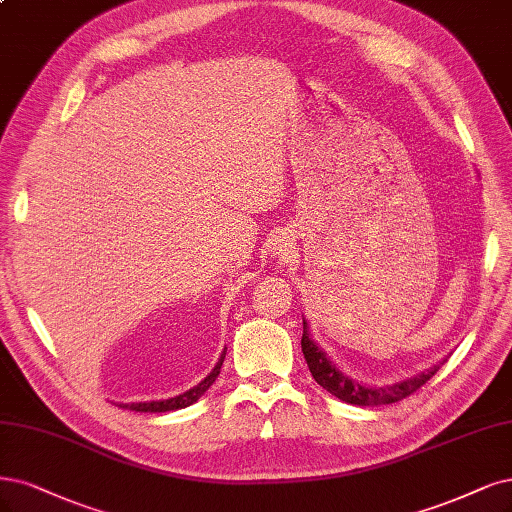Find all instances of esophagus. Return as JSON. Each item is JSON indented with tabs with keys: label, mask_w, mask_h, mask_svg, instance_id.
<instances>
[{
	"label": "esophagus",
	"mask_w": 512,
	"mask_h": 512,
	"mask_svg": "<svg viewBox=\"0 0 512 512\" xmlns=\"http://www.w3.org/2000/svg\"><path fill=\"white\" fill-rule=\"evenodd\" d=\"M273 254L275 256H286L288 254V243H275V248H273Z\"/></svg>",
	"instance_id": "34e87169"
}]
</instances>
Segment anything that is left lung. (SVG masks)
<instances>
[{
	"mask_svg": "<svg viewBox=\"0 0 512 512\" xmlns=\"http://www.w3.org/2000/svg\"><path fill=\"white\" fill-rule=\"evenodd\" d=\"M301 345H303L307 366L317 385H322L328 394L337 396L347 404H356V407H381V404H392L407 398L413 392H417L426 381H430L436 375V370L447 362V358H443L438 364L396 383L366 385L354 377L345 375L343 370L326 356V351L322 347H317V343L309 337V324L305 322V317H303Z\"/></svg>",
	"mask_w": 512,
	"mask_h": 512,
	"instance_id": "8db88e82",
	"label": "left lung"
}]
</instances>
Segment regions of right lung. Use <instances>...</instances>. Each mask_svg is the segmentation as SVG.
Masks as SVG:
<instances>
[{"label":"right lung","mask_w":512,"mask_h":512,"mask_svg":"<svg viewBox=\"0 0 512 512\" xmlns=\"http://www.w3.org/2000/svg\"><path fill=\"white\" fill-rule=\"evenodd\" d=\"M224 356H226V347H224V351L220 354L216 366L211 368V373H209L201 383H197L195 387H190V390H186V392L180 394V396H173V398H167V400H150V402L120 404V407H122V409L137 411V413H167V411L186 409V407H190V404H195V402L209 390V385L218 379L222 362H224Z\"/></svg>","instance_id":"1"}]
</instances>
